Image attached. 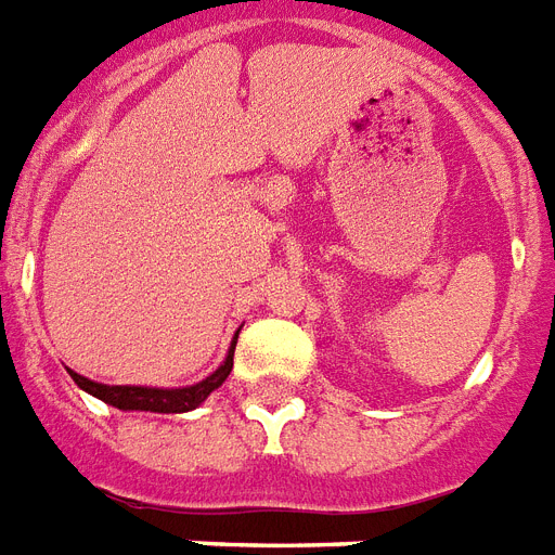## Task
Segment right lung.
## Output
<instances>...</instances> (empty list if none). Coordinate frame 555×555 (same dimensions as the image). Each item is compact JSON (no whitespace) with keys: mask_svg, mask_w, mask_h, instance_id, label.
I'll use <instances>...</instances> for the list:
<instances>
[{"mask_svg":"<svg viewBox=\"0 0 555 555\" xmlns=\"http://www.w3.org/2000/svg\"><path fill=\"white\" fill-rule=\"evenodd\" d=\"M238 331L233 333L231 348L224 362L216 367L210 376H205L196 385L188 387H145V385H102V382H93L88 376H79L76 371L67 367L70 379L82 387L85 393L96 396L105 404H114L119 410H147V413H188V410H196L207 396L214 393L216 387H222V382L231 376L233 371V350H236Z\"/></svg>","mask_w":555,"mask_h":555,"instance_id":"right-lung-1","label":"right lung"}]
</instances>
